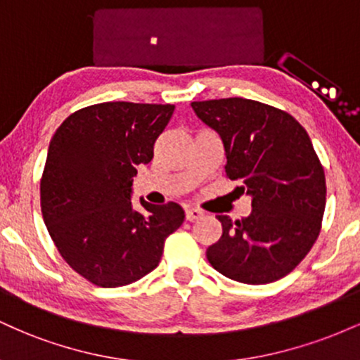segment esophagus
Masks as SVG:
<instances>
[{
    "label": "esophagus",
    "instance_id": "1",
    "mask_svg": "<svg viewBox=\"0 0 360 360\" xmlns=\"http://www.w3.org/2000/svg\"><path fill=\"white\" fill-rule=\"evenodd\" d=\"M203 217V212L198 208H186V220L188 221H194L198 220V218Z\"/></svg>",
    "mask_w": 360,
    "mask_h": 360
}]
</instances>
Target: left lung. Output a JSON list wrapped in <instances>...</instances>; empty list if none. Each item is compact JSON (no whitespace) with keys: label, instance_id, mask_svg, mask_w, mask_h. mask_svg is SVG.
Segmentation results:
<instances>
[{"label":"left lung","instance_id":"obj_1","mask_svg":"<svg viewBox=\"0 0 360 360\" xmlns=\"http://www.w3.org/2000/svg\"><path fill=\"white\" fill-rule=\"evenodd\" d=\"M191 106L221 137L226 177L252 196L247 218L218 214L223 233L206 259L238 283L284 278L311 250L325 213V171L307 130L286 111L245 98Z\"/></svg>","mask_w":360,"mask_h":360}]
</instances>
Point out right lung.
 <instances>
[{
	"instance_id": "add662e5",
	"label": "right lung",
	"mask_w": 360,
	"mask_h": 360,
	"mask_svg": "<svg viewBox=\"0 0 360 360\" xmlns=\"http://www.w3.org/2000/svg\"><path fill=\"white\" fill-rule=\"evenodd\" d=\"M174 105L110 101L74 111L49 146L40 177V208L62 259L94 286L118 288L154 271L164 243L184 221L174 201L131 208L137 166Z\"/></svg>"
}]
</instances>
